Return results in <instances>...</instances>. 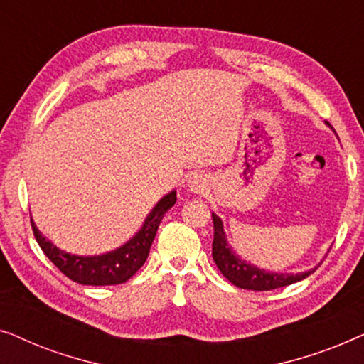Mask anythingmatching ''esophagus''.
Segmentation results:
<instances>
[{"instance_id":"obj_1","label":"esophagus","mask_w":364,"mask_h":364,"mask_svg":"<svg viewBox=\"0 0 364 364\" xmlns=\"http://www.w3.org/2000/svg\"><path fill=\"white\" fill-rule=\"evenodd\" d=\"M207 186H208V182L203 173H192L187 181L188 191L193 193H202L207 188Z\"/></svg>"}]
</instances>
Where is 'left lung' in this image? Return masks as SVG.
Returning a JSON list of instances; mask_svg holds the SVG:
<instances>
[{
    "label": "left lung",
    "instance_id": "obj_1",
    "mask_svg": "<svg viewBox=\"0 0 364 364\" xmlns=\"http://www.w3.org/2000/svg\"><path fill=\"white\" fill-rule=\"evenodd\" d=\"M326 126L330 124L326 122ZM213 218V243H212V257L218 270L228 282L243 290H255V291H265V290H275V288H282L291 283H296L303 280V278L310 277L313 272L320 267L310 268V270L300 272V273H277L270 270H263L253 265V263L242 260L232 247L228 245L225 230H223V222L217 213H212Z\"/></svg>",
    "mask_w": 364,
    "mask_h": 364
}]
</instances>
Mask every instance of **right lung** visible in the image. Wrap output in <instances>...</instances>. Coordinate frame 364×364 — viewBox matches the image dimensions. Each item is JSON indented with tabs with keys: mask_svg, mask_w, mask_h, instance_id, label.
I'll return each instance as SVG.
<instances>
[{
	"mask_svg": "<svg viewBox=\"0 0 364 364\" xmlns=\"http://www.w3.org/2000/svg\"><path fill=\"white\" fill-rule=\"evenodd\" d=\"M176 202L177 192H168L149 212V215L136 235L129 238L124 245L114 248L111 252L101 253V255H74V253H68L66 250L58 248L51 240H48L38 230L33 218L31 225L41 250L73 282L92 287L119 285V283L127 282L147 260L149 250H151L154 238H156L164 213L173 207Z\"/></svg>",
	"mask_w": 364,
	"mask_h": 364,
	"instance_id": "add662e5",
	"label": "right lung"
}]
</instances>
